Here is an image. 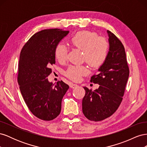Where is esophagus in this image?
Instances as JSON below:
<instances>
[{
    "mask_svg": "<svg viewBox=\"0 0 147 147\" xmlns=\"http://www.w3.org/2000/svg\"><path fill=\"white\" fill-rule=\"evenodd\" d=\"M78 84H77L71 83V84H70V87L71 88H77V87H78Z\"/></svg>",
    "mask_w": 147,
    "mask_h": 147,
    "instance_id": "esophagus-1",
    "label": "esophagus"
}]
</instances>
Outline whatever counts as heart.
Returning <instances> with one entry per match:
<instances>
[{
    "mask_svg": "<svg viewBox=\"0 0 147 147\" xmlns=\"http://www.w3.org/2000/svg\"><path fill=\"white\" fill-rule=\"evenodd\" d=\"M72 45L83 52V59L92 67L98 68L103 64L108 55L109 43L105 37L97 36L95 32L82 30L75 34L70 39ZM55 56L60 63L67 59L68 50L62 44L56 48ZM88 74L86 66L71 65L65 72V76L71 80L78 82L83 75Z\"/></svg>",
    "mask_w": 147,
    "mask_h": 147,
    "instance_id": "obj_1",
    "label": "heart"
}]
</instances>
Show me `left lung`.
<instances>
[{"instance_id": "left-lung-1", "label": "left lung", "mask_w": 147, "mask_h": 147, "mask_svg": "<svg viewBox=\"0 0 147 147\" xmlns=\"http://www.w3.org/2000/svg\"><path fill=\"white\" fill-rule=\"evenodd\" d=\"M109 50L99 73L91 78V82L99 84L92 91L83 87L86 91L82 100V110L89 120L99 121L112 115L122 101L129 75L126 52L121 41L109 30Z\"/></svg>"}]
</instances>
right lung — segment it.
Wrapping results in <instances>:
<instances>
[{"label": "right lung", "instance_id": "add662e5", "mask_svg": "<svg viewBox=\"0 0 147 147\" xmlns=\"http://www.w3.org/2000/svg\"><path fill=\"white\" fill-rule=\"evenodd\" d=\"M69 31L45 29L35 33L21 51L18 82L29 109L35 117L51 121L59 115L61 102L69 88L63 81L53 84L47 77L55 64V50Z\"/></svg>", "mask_w": 147, "mask_h": 147}]
</instances>
